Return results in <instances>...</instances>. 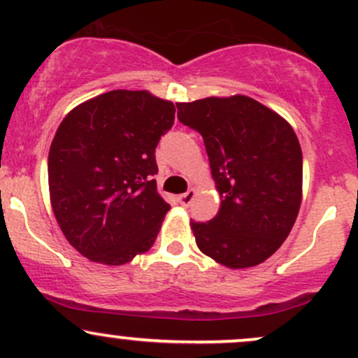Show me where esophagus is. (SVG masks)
Wrapping results in <instances>:
<instances>
[{
	"label": "esophagus",
	"mask_w": 358,
	"mask_h": 358,
	"mask_svg": "<svg viewBox=\"0 0 358 358\" xmlns=\"http://www.w3.org/2000/svg\"><path fill=\"white\" fill-rule=\"evenodd\" d=\"M195 195H196V192L192 190V188H190V190H188L187 193L180 195V202H182L183 207H188V205L193 202V199H195Z\"/></svg>",
	"instance_id": "1"
}]
</instances>
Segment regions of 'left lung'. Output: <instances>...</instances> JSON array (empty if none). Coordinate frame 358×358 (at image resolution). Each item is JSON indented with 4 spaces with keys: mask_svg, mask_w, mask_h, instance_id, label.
I'll return each mask as SVG.
<instances>
[{
    "mask_svg": "<svg viewBox=\"0 0 358 358\" xmlns=\"http://www.w3.org/2000/svg\"><path fill=\"white\" fill-rule=\"evenodd\" d=\"M178 119L202 134L220 208L190 222L205 256L231 269L261 264L281 248L303 199L296 133L276 110L248 96L176 102Z\"/></svg>",
    "mask_w": 358,
    "mask_h": 358,
    "instance_id": "obj_1",
    "label": "left lung"
}]
</instances>
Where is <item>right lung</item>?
I'll list each match as a JSON object with an SVG mask.
<instances>
[{
  "instance_id": "add662e5",
  "label": "right lung",
  "mask_w": 358,
  "mask_h": 358,
  "mask_svg": "<svg viewBox=\"0 0 358 358\" xmlns=\"http://www.w3.org/2000/svg\"><path fill=\"white\" fill-rule=\"evenodd\" d=\"M175 106L148 90L117 89L73 108L48 151L53 215L73 249L121 266L145 254L170 205L158 190L155 150Z\"/></svg>"
}]
</instances>
